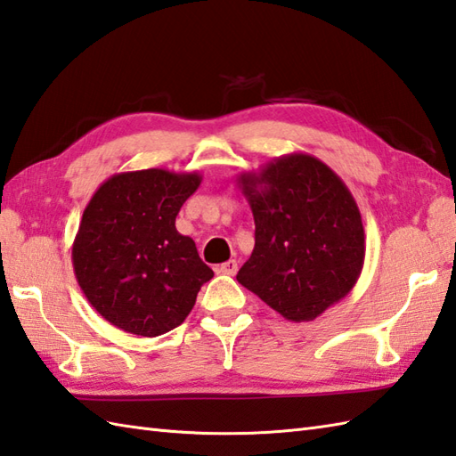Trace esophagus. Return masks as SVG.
<instances>
[{"label": "esophagus", "mask_w": 456, "mask_h": 456, "mask_svg": "<svg viewBox=\"0 0 456 456\" xmlns=\"http://www.w3.org/2000/svg\"><path fill=\"white\" fill-rule=\"evenodd\" d=\"M236 271H238V263L234 259L222 263L218 267V273H222V275H236Z\"/></svg>", "instance_id": "1"}]
</instances>
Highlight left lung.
<instances>
[{"instance_id":"1","label":"left lung","mask_w":456,"mask_h":456,"mask_svg":"<svg viewBox=\"0 0 456 456\" xmlns=\"http://www.w3.org/2000/svg\"><path fill=\"white\" fill-rule=\"evenodd\" d=\"M236 181L256 222L240 285L290 322L316 320L346 298L365 263V228L336 171L295 151Z\"/></svg>"}]
</instances>
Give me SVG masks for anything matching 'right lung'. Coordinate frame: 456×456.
I'll return each instance as SVG.
<instances>
[{
  "label": "right lung",
  "instance_id": "1",
  "mask_svg": "<svg viewBox=\"0 0 456 456\" xmlns=\"http://www.w3.org/2000/svg\"><path fill=\"white\" fill-rule=\"evenodd\" d=\"M202 181L197 171H123L87 202L72 246L77 285L110 326L156 338L183 323L215 277L175 216Z\"/></svg>",
  "mask_w": 456,
  "mask_h": 456
}]
</instances>
